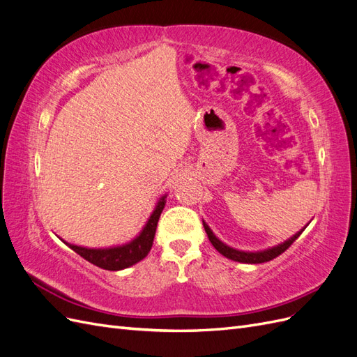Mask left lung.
<instances>
[{"mask_svg": "<svg viewBox=\"0 0 357 357\" xmlns=\"http://www.w3.org/2000/svg\"><path fill=\"white\" fill-rule=\"evenodd\" d=\"M202 223H204V229H205V232H207V235H208V240L211 241V244L214 245V248L215 250H218L220 255H223L225 257H228V259H231V261H235V262H243V264H264V262H268V261H273V259H275L277 256H280L282 255L283 252H286L287 248L294 244V241L298 238V236L302 234V231H299L298 234H295L294 236H291V238H289L287 241H284V243H282V244H278V245H275V247H271V248H268V250H264V252H241V250H236V248H232V247H229V245H226V244H223L218 236H215L214 234H213V231L210 229V226L205 223L204 220H202Z\"/></svg>", "mask_w": 357, "mask_h": 357, "instance_id": "8db88e82", "label": "left lung"}]
</instances>
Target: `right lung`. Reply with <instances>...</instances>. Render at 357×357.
Segmentation results:
<instances>
[{"label":"right lung","instance_id":"1","mask_svg":"<svg viewBox=\"0 0 357 357\" xmlns=\"http://www.w3.org/2000/svg\"><path fill=\"white\" fill-rule=\"evenodd\" d=\"M165 198L167 195H164L158 201L156 207L152 215L149 218L143 231L128 244L109 247V248H86V247L74 245L66 241L63 243H66L70 248H73L75 253L80 255L83 259H86L88 262L100 266L102 269H107V271H119V269L132 266L137 262L142 261V259H144L153 245L158 220L160 218L162 210L165 207Z\"/></svg>","mask_w":357,"mask_h":357}]
</instances>
